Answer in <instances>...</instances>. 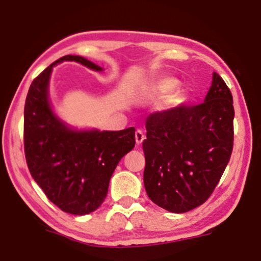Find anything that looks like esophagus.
I'll list each match as a JSON object with an SVG mask.
<instances>
[{
	"label": "esophagus",
	"mask_w": 261,
	"mask_h": 261,
	"mask_svg": "<svg viewBox=\"0 0 261 261\" xmlns=\"http://www.w3.org/2000/svg\"><path fill=\"white\" fill-rule=\"evenodd\" d=\"M135 137H136V143H137V144H141V143L144 141L145 136L143 134L142 130H137L135 134Z\"/></svg>",
	"instance_id": "34e87169"
}]
</instances>
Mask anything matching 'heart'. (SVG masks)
<instances>
[{
	"label": "heart",
	"mask_w": 261,
	"mask_h": 261,
	"mask_svg": "<svg viewBox=\"0 0 261 261\" xmlns=\"http://www.w3.org/2000/svg\"><path fill=\"white\" fill-rule=\"evenodd\" d=\"M176 85H177V83H176L174 79H166L161 83L160 90L162 91V92H169V91L174 90Z\"/></svg>",
	"instance_id": "obj_1"
}]
</instances>
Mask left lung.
<instances>
[{"mask_svg": "<svg viewBox=\"0 0 261 261\" xmlns=\"http://www.w3.org/2000/svg\"><path fill=\"white\" fill-rule=\"evenodd\" d=\"M233 119L232 93L215 72L201 104L151 113L143 141L149 199L172 213L204 203L232 155Z\"/></svg>", "mask_w": 261, "mask_h": 261, "instance_id": "obj_1", "label": "left lung"}]
</instances>
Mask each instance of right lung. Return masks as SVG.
<instances>
[{"label":"right lung","instance_id":"1","mask_svg":"<svg viewBox=\"0 0 261 261\" xmlns=\"http://www.w3.org/2000/svg\"><path fill=\"white\" fill-rule=\"evenodd\" d=\"M64 60L101 71L85 58L65 56L33 80L24 104V155L31 175L49 201L69 214L85 215L104 202L117 164L134 149L135 127L78 132L60 122L47 89L53 66Z\"/></svg>","mask_w":261,"mask_h":261}]
</instances>
